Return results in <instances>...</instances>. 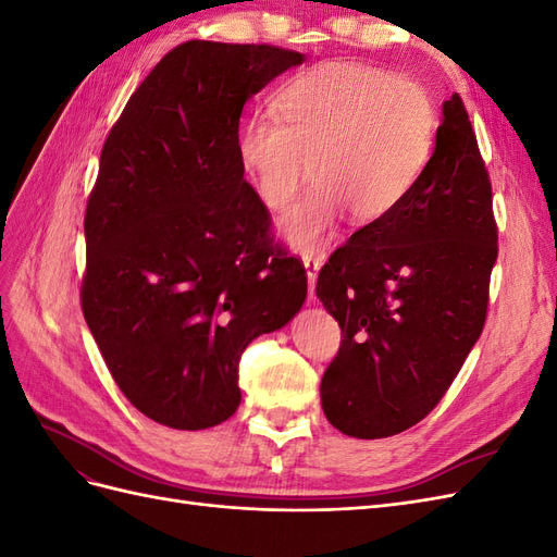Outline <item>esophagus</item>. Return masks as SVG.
Returning <instances> with one entry per match:
<instances>
[{
    "label": "esophagus",
    "mask_w": 557,
    "mask_h": 557,
    "mask_svg": "<svg viewBox=\"0 0 557 557\" xmlns=\"http://www.w3.org/2000/svg\"><path fill=\"white\" fill-rule=\"evenodd\" d=\"M301 262H305V267H307V276H309V295L313 297L315 276H318V269H320V258H315L313 252H305V256H301Z\"/></svg>",
    "instance_id": "obj_1"
}]
</instances>
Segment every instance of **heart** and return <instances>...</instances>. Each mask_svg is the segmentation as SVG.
<instances>
[{
	"instance_id": "1",
	"label": "heart",
	"mask_w": 557,
	"mask_h": 557,
	"mask_svg": "<svg viewBox=\"0 0 557 557\" xmlns=\"http://www.w3.org/2000/svg\"><path fill=\"white\" fill-rule=\"evenodd\" d=\"M274 121L239 132V160L262 205L297 248L323 242L344 209L356 223L391 215L432 156L436 113L423 86L376 66L327 62L293 76L272 99Z\"/></svg>"
}]
</instances>
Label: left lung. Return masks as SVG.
I'll use <instances>...</instances> for the list:
<instances>
[{"instance_id": "left-lung-1", "label": "left lung", "mask_w": 557, "mask_h": 557, "mask_svg": "<svg viewBox=\"0 0 557 557\" xmlns=\"http://www.w3.org/2000/svg\"><path fill=\"white\" fill-rule=\"evenodd\" d=\"M497 260L493 185L460 95L409 197L320 269L342 346L320 383L330 423L383 440L420 423L458 376L487 315Z\"/></svg>"}]
</instances>
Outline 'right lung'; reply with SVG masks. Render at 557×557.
<instances>
[{"instance_id": "1", "label": "right lung", "mask_w": 557, "mask_h": 557, "mask_svg": "<svg viewBox=\"0 0 557 557\" xmlns=\"http://www.w3.org/2000/svg\"><path fill=\"white\" fill-rule=\"evenodd\" d=\"M301 62L269 44H178L104 141L81 309L117 387L160 425L227 420L246 346L305 305V267L274 244L239 160L246 99Z\"/></svg>"}]
</instances>
